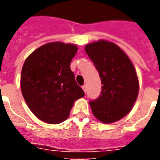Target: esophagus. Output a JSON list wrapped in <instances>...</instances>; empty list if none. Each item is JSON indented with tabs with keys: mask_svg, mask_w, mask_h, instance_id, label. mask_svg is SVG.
Instances as JSON below:
<instances>
[{
	"mask_svg": "<svg viewBox=\"0 0 160 160\" xmlns=\"http://www.w3.org/2000/svg\"><path fill=\"white\" fill-rule=\"evenodd\" d=\"M82 89H83V91L85 92H87V86H86V85H84L83 87H82Z\"/></svg>",
	"mask_w": 160,
	"mask_h": 160,
	"instance_id": "34e87169",
	"label": "esophagus"
}]
</instances>
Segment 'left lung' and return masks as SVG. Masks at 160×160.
Here are the masks:
<instances>
[{"label": "left lung", "mask_w": 160, "mask_h": 160, "mask_svg": "<svg viewBox=\"0 0 160 160\" xmlns=\"http://www.w3.org/2000/svg\"><path fill=\"white\" fill-rule=\"evenodd\" d=\"M85 49L103 85L98 98L89 101L92 113L104 123L120 120L131 111L139 92L134 66L113 42L100 40L88 44Z\"/></svg>", "instance_id": "obj_1"}]
</instances>
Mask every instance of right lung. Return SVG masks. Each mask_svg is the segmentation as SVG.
<instances>
[{
  "label": "right lung",
  "instance_id": "right-lung-1",
  "mask_svg": "<svg viewBox=\"0 0 160 160\" xmlns=\"http://www.w3.org/2000/svg\"><path fill=\"white\" fill-rule=\"evenodd\" d=\"M76 45L49 42L30 55L21 71L23 97L32 113L47 123L68 119L74 101L85 96L70 69Z\"/></svg>",
  "mask_w": 160,
  "mask_h": 160
}]
</instances>
